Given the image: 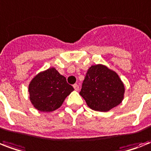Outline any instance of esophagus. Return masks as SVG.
Wrapping results in <instances>:
<instances>
[{"label": "esophagus", "mask_w": 151, "mask_h": 151, "mask_svg": "<svg viewBox=\"0 0 151 151\" xmlns=\"http://www.w3.org/2000/svg\"><path fill=\"white\" fill-rule=\"evenodd\" d=\"M73 87L76 91H78V90H79V86H78V85H77V84H74V85H73Z\"/></svg>", "instance_id": "esophagus-1"}]
</instances>
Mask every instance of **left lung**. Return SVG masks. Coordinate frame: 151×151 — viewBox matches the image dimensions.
<instances>
[{"mask_svg": "<svg viewBox=\"0 0 151 151\" xmlns=\"http://www.w3.org/2000/svg\"><path fill=\"white\" fill-rule=\"evenodd\" d=\"M124 85L114 71L104 65H94L87 71L80 95L92 110L106 112L124 99Z\"/></svg>", "mask_w": 151, "mask_h": 151, "instance_id": "obj_1", "label": "left lung"}]
</instances>
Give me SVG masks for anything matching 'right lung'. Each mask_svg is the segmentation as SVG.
I'll use <instances>...</instances> for the list:
<instances>
[{"label":"right lung","instance_id":"obj_1","mask_svg":"<svg viewBox=\"0 0 151 151\" xmlns=\"http://www.w3.org/2000/svg\"><path fill=\"white\" fill-rule=\"evenodd\" d=\"M73 88L65 77L54 68L37 74L29 85V99L34 107L41 112H52L62 106Z\"/></svg>","mask_w":151,"mask_h":151}]
</instances>
